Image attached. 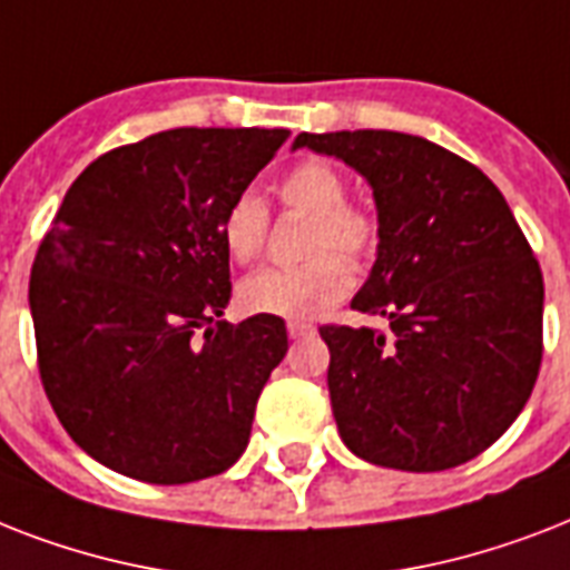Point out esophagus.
<instances>
[{
  "label": "esophagus",
  "mask_w": 570,
  "mask_h": 570,
  "mask_svg": "<svg viewBox=\"0 0 570 570\" xmlns=\"http://www.w3.org/2000/svg\"><path fill=\"white\" fill-rule=\"evenodd\" d=\"M286 331H289V337H293V340H302V337H311L316 328H313L311 322L293 320V322H286Z\"/></svg>",
  "instance_id": "obj_1"
}]
</instances>
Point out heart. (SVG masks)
<instances>
[{
    "instance_id": "b5f03b06",
    "label": "heart",
    "mask_w": 570,
    "mask_h": 570,
    "mask_svg": "<svg viewBox=\"0 0 570 570\" xmlns=\"http://www.w3.org/2000/svg\"><path fill=\"white\" fill-rule=\"evenodd\" d=\"M277 197L295 213L311 215L307 254L302 266L259 268L239 284L242 311L275 320H316L352 289L348 259H366L379 245V222L361 206L346 204L348 186L337 168L320 159L295 165L277 183ZM268 209L257 195L242 191L222 215V242L236 263H250L266 245ZM343 249L342 255L336 250Z\"/></svg>"
}]
</instances>
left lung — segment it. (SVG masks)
Returning a JSON list of instances; mask_svg holds the SVG:
<instances>
[{
  "label": "left lung",
  "instance_id": "1",
  "mask_svg": "<svg viewBox=\"0 0 570 570\" xmlns=\"http://www.w3.org/2000/svg\"><path fill=\"white\" fill-rule=\"evenodd\" d=\"M370 183L379 248L352 307L390 322L325 325L340 438L379 468L434 473L485 452L541 366L544 281L527 236L476 165L390 129L302 132Z\"/></svg>",
  "mask_w": 570,
  "mask_h": 570
}]
</instances>
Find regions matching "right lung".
<instances>
[{
    "label": "right lung",
    "mask_w": 570,
    "mask_h": 570,
    "mask_svg": "<svg viewBox=\"0 0 570 570\" xmlns=\"http://www.w3.org/2000/svg\"><path fill=\"white\" fill-rule=\"evenodd\" d=\"M286 129H165L67 189L31 266L40 381L94 461L150 485L233 468L286 325H230L222 215ZM205 337L197 338L196 331Z\"/></svg>",
    "instance_id": "add662e5"
}]
</instances>
